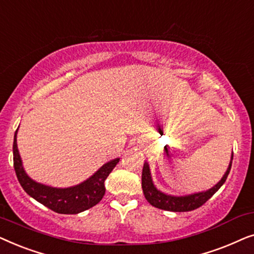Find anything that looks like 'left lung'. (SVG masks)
I'll use <instances>...</instances> for the list:
<instances>
[{"mask_svg":"<svg viewBox=\"0 0 254 254\" xmlns=\"http://www.w3.org/2000/svg\"><path fill=\"white\" fill-rule=\"evenodd\" d=\"M232 158H234V152L231 154V159L230 163H229L227 171H225L223 177H222L216 185H214L209 190H203V192H197L183 196L170 195V194H166L162 192V190H159L154 185L150 168H149L148 162H145L143 165V170H142V190H143L144 197L151 206L158 208V209L169 211H190L196 209V208L202 206L206 201L209 200L225 183L229 172H230Z\"/></svg>","mask_w":254,"mask_h":254,"instance_id":"1","label":"left lung"}]
</instances>
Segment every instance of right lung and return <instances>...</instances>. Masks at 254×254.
<instances>
[{
    "instance_id": "add662e5",
    "label": "right lung",
    "mask_w": 254,
    "mask_h": 254,
    "mask_svg": "<svg viewBox=\"0 0 254 254\" xmlns=\"http://www.w3.org/2000/svg\"><path fill=\"white\" fill-rule=\"evenodd\" d=\"M18 130V129H17ZM17 130L13 136V168L23 190L31 197L37 200L51 210L59 214H78L96 206L105 194V180L120 158L107 162L93 175L78 185L58 189L31 179L25 172L17 147Z\"/></svg>"
}]
</instances>
